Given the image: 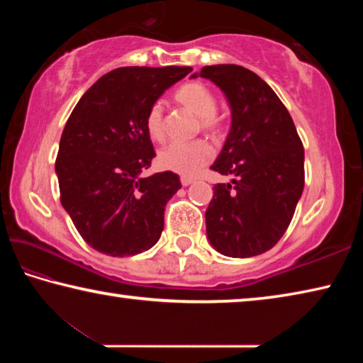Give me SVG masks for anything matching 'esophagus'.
I'll list each match as a JSON object with an SVG mask.
<instances>
[{"mask_svg":"<svg viewBox=\"0 0 363 363\" xmlns=\"http://www.w3.org/2000/svg\"><path fill=\"white\" fill-rule=\"evenodd\" d=\"M194 182L192 177H187V176H181V184L182 186H190V184Z\"/></svg>","mask_w":363,"mask_h":363,"instance_id":"esophagus-1","label":"esophagus"}]
</instances>
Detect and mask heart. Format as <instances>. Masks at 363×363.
I'll return each mask as SVG.
<instances>
[{
    "label": "heart",
    "instance_id": "heart-1",
    "mask_svg": "<svg viewBox=\"0 0 363 363\" xmlns=\"http://www.w3.org/2000/svg\"><path fill=\"white\" fill-rule=\"evenodd\" d=\"M174 101L199 116V130L210 134L213 139H219L224 133V121L216 113V97L199 82L182 84L174 93ZM145 131L152 140L162 143L164 139L163 107L152 104L144 118ZM213 158V147L205 139H196L192 143H174L163 147L158 152L157 163L164 171L182 176H195L210 163Z\"/></svg>",
    "mask_w": 363,
    "mask_h": 363
}]
</instances>
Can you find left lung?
Returning a JSON list of instances; mask_svg holds the SVG:
<instances>
[{
  "mask_svg": "<svg viewBox=\"0 0 363 363\" xmlns=\"http://www.w3.org/2000/svg\"><path fill=\"white\" fill-rule=\"evenodd\" d=\"M200 77L218 84L232 108L230 133L211 169L233 179L213 187L208 240L230 257L262 255L284 237L303 194V143L286 107L256 73L223 64L203 67Z\"/></svg>",
  "mask_w": 363,
  "mask_h": 363,
  "instance_id": "left-lung-1",
  "label": "left lung"
}]
</instances>
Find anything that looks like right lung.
Instances as JSON below:
<instances>
[{
	"label": "right lung",
	"mask_w": 363,
	"mask_h": 363,
	"mask_svg": "<svg viewBox=\"0 0 363 363\" xmlns=\"http://www.w3.org/2000/svg\"><path fill=\"white\" fill-rule=\"evenodd\" d=\"M190 67H121L86 91L73 108L56 158L60 203L83 240L125 257L162 235L164 206L181 189L173 171L140 176L155 157L144 118Z\"/></svg>",
	"instance_id": "add662e5"
}]
</instances>
